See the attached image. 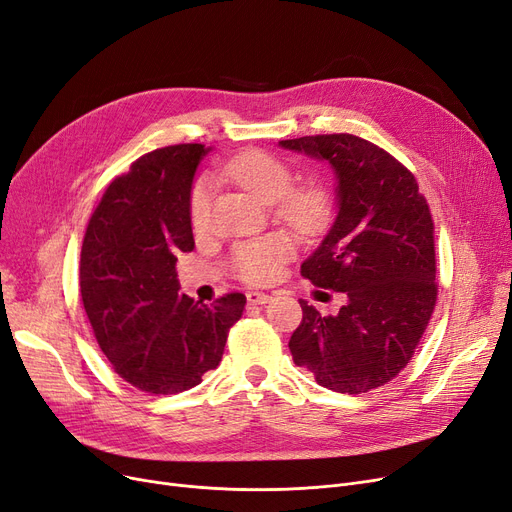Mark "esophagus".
<instances>
[{
  "label": "esophagus",
  "mask_w": 512,
  "mask_h": 512,
  "mask_svg": "<svg viewBox=\"0 0 512 512\" xmlns=\"http://www.w3.org/2000/svg\"><path fill=\"white\" fill-rule=\"evenodd\" d=\"M247 301L251 305H265V303L272 301V297L268 293H261V291H249L247 293Z\"/></svg>",
  "instance_id": "34e87169"
}]
</instances>
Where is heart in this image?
Returning <instances> with one entry per match:
<instances>
[{
    "instance_id": "1",
    "label": "heart",
    "mask_w": 512,
    "mask_h": 512,
    "mask_svg": "<svg viewBox=\"0 0 512 512\" xmlns=\"http://www.w3.org/2000/svg\"><path fill=\"white\" fill-rule=\"evenodd\" d=\"M221 173L263 205H273L276 219L301 236L320 234L332 215V198L326 186L305 184L293 188V169L270 152L244 150L230 159ZM209 184L198 182L190 196V221L196 230L205 228L209 217ZM293 238L274 232L257 240L242 242L234 249L232 268L251 284H263L278 278L282 263L293 255Z\"/></svg>"
}]
</instances>
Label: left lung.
Listing matches in <instances>:
<instances>
[{"mask_svg": "<svg viewBox=\"0 0 512 512\" xmlns=\"http://www.w3.org/2000/svg\"><path fill=\"white\" fill-rule=\"evenodd\" d=\"M326 161L337 180V217L301 276L347 297L322 316L299 301L293 362L337 393L358 395L404 370L437 301L433 219L414 175L389 152L351 133L282 140Z\"/></svg>", "mask_w": 512, "mask_h": 512, "instance_id": "1", "label": "left lung"}]
</instances>
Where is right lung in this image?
Listing matches in <instances>:
<instances>
[{"instance_id": "right-lung-1", "label": "right lung", "mask_w": 512, "mask_h": 512, "mask_svg": "<svg viewBox=\"0 0 512 512\" xmlns=\"http://www.w3.org/2000/svg\"><path fill=\"white\" fill-rule=\"evenodd\" d=\"M211 148L177 144L115 177L87 224L79 286L96 341L115 372L154 395L196 387L217 368L247 297L213 305L180 295L175 261L194 249L190 194Z\"/></svg>"}]
</instances>
